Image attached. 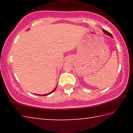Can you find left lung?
I'll use <instances>...</instances> for the list:
<instances>
[{
    "label": "left lung",
    "mask_w": 133,
    "mask_h": 133,
    "mask_svg": "<svg viewBox=\"0 0 133 133\" xmlns=\"http://www.w3.org/2000/svg\"><path fill=\"white\" fill-rule=\"evenodd\" d=\"M103 32H104L105 34L109 35V36H111L112 38H113V37H112V35L111 34V33H109V31H106L105 30H104V29H103Z\"/></svg>",
    "instance_id": "8db88e82"
}]
</instances>
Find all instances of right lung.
<instances>
[{
    "instance_id": "obj_1",
    "label": "right lung",
    "mask_w": 133,
    "mask_h": 133,
    "mask_svg": "<svg viewBox=\"0 0 133 133\" xmlns=\"http://www.w3.org/2000/svg\"><path fill=\"white\" fill-rule=\"evenodd\" d=\"M56 88H57V87H56V88L53 90L51 91V92H50V93H48V94H43V95H40V94H37V95H39V96H47V95H49V94H50L51 93H52L53 92H54L55 91V90H56Z\"/></svg>"
}]
</instances>
